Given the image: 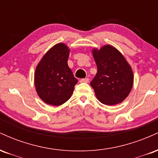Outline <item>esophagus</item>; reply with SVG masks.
Masks as SVG:
<instances>
[{
	"label": "esophagus",
	"instance_id": "34e87169",
	"mask_svg": "<svg viewBox=\"0 0 158 158\" xmlns=\"http://www.w3.org/2000/svg\"><path fill=\"white\" fill-rule=\"evenodd\" d=\"M80 82H81V83H89V79L88 77L81 79V80H80Z\"/></svg>",
	"mask_w": 158,
	"mask_h": 158
}]
</instances>
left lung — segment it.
Wrapping results in <instances>:
<instances>
[{"mask_svg":"<svg viewBox=\"0 0 158 158\" xmlns=\"http://www.w3.org/2000/svg\"><path fill=\"white\" fill-rule=\"evenodd\" d=\"M98 67L90 85L101 103L112 106L123 101L130 93L134 75L130 65L114 46L105 45L92 49Z\"/></svg>","mask_w":158,"mask_h":158,"instance_id":"obj_1","label":"left lung"}]
</instances>
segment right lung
<instances>
[{"instance_id": "1", "label": "right lung", "mask_w": 158, "mask_h": 158, "mask_svg": "<svg viewBox=\"0 0 158 158\" xmlns=\"http://www.w3.org/2000/svg\"><path fill=\"white\" fill-rule=\"evenodd\" d=\"M69 49L60 43L50 49L37 66L35 86L43 101L52 106H60L71 98L77 80L69 67Z\"/></svg>"}]
</instances>
